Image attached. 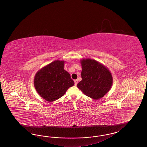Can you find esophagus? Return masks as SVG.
Masks as SVG:
<instances>
[{
	"mask_svg": "<svg viewBox=\"0 0 147 147\" xmlns=\"http://www.w3.org/2000/svg\"><path fill=\"white\" fill-rule=\"evenodd\" d=\"M77 84H78V80H77V79H76V80H74V85L76 86Z\"/></svg>",
	"mask_w": 147,
	"mask_h": 147,
	"instance_id": "1",
	"label": "esophagus"
}]
</instances>
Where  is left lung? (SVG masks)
<instances>
[{"instance_id": "1", "label": "left lung", "mask_w": 147, "mask_h": 147, "mask_svg": "<svg viewBox=\"0 0 147 147\" xmlns=\"http://www.w3.org/2000/svg\"><path fill=\"white\" fill-rule=\"evenodd\" d=\"M82 80L77 87L85 95L94 100L102 98L112 85L111 73L104 65L91 59L81 61Z\"/></svg>"}]
</instances>
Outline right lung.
Here are the masks:
<instances>
[{"label":"right lung","mask_w":147,"mask_h":147,"mask_svg":"<svg viewBox=\"0 0 147 147\" xmlns=\"http://www.w3.org/2000/svg\"><path fill=\"white\" fill-rule=\"evenodd\" d=\"M64 62L55 61L38 70L34 78V86L38 94L47 101L61 98L74 82L64 69Z\"/></svg>","instance_id":"1"}]
</instances>
